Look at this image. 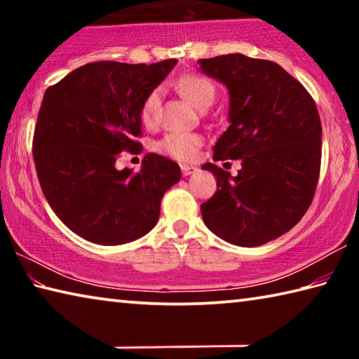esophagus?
<instances>
[{
  "instance_id": "34e87169",
  "label": "esophagus",
  "mask_w": 359,
  "mask_h": 359,
  "mask_svg": "<svg viewBox=\"0 0 359 359\" xmlns=\"http://www.w3.org/2000/svg\"><path fill=\"white\" fill-rule=\"evenodd\" d=\"M194 172H198V168L188 166V165L182 166V174H184V177H188V175H191V174H194Z\"/></svg>"
}]
</instances>
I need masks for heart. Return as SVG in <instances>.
<instances>
[{
	"label": "heart",
	"instance_id": "b5f03b06",
	"mask_svg": "<svg viewBox=\"0 0 359 359\" xmlns=\"http://www.w3.org/2000/svg\"><path fill=\"white\" fill-rule=\"evenodd\" d=\"M179 90L182 95L191 102L194 107H201L205 101H214L215 87L209 79L203 76H185L179 81ZM161 104V90L155 88L145 98L141 109V120L145 125H151L156 120ZM201 145V137L193 133H171L158 144L163 154L180 161H190L196 156V151Z\"/></svg>",
	"mask_w": 359,
	"mask_h": 359
}]
</instances>
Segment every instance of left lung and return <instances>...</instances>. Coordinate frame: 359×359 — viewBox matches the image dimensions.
<instances>
[{
    "instance_id": "obj_1",
    "label": "left lung",
    "mask_w": 359,
    "mask_h": 359,
    "mask_svg": "<svg viewBox=\"0 0 359 359\" xmlns=\"http://www.w3.org/2000/svg\"><path fill=\"white\" fill-rule=\"evenodd\" d=\"M228 88V130L214 160H241L236 177L212 163L217 191L201 204L205 226L241 247L266 244L306 214L320 175L321 121L307 90L282 66L229 53L198 60Z\"/></svg>"
}]
</instances>
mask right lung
Returning a JSON list of instances; mask_svg holds the SVG:
<instances>
[{
	"label": "right lung",
	"mask_w": 359,
	"mask_h": 359,
	"mask_svg": "<svg viewBox=\"0 0 359 359\" xmlns=\"http://www.w3.org/2000/svg\"><path fill=\"white\" fill-rule=\"evenodd\" d=\"M177 60L155 65L88 63L69 72L42 98L33 156L47 203L72 233L100 245L142 238L160 204L180 180V166L144 156L137 172L115 168L121 150L141 144V109Z\"/></svg>",
	"instance_id": "obj_1"
}]
</instances>
